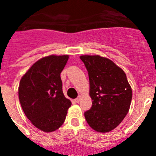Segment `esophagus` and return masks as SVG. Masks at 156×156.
<instances>
[{
	"instance_id": "obj_1",
	"label": "esophagus",
	"mask_w": 156,
	"mask_h": 156,
	"mask_svg": "<svg viewBox=\"0 0 156 156\" xmlns=\"http://www.w3.org/2000/svg\"><path fill=\"white\" fill-rule=\"evenodd\" d=\"M80 100H81V96H79V97L76 98L75 99V101L76 103H79L80 101Z\"/></svg>"
}]
</instances>
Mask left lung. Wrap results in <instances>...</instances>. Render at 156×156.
Listing matches in <instances>:
<instances>
[{
    "instance_id": "left-lung-1",
    "label": "left lung",
    "mask_w": 156,
    "mask_h": 156,
    "mask_svg": "<svg viewBox=\"0 0 156 156\" xmlns=\"http://www.w3.org/2000/svg\"><path fill=\"white\" fill-rule=\"evenodd\" d=\"M88 72L92 106L84 112L89 126L98 132L115 129L129 111L132 90L123 70L110 59L82 55Z\"/></svg>"
}]
</instances>
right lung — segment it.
<instances>
[{
  "mask_svg": "<svg viewBox=\"0 0 156 156\" xmlns=\"http://www.w3.org/2000/svg\"><path fill=\"white\" fill-rule=\"evenodd\" d=\"M68 55H50L34 63L22 77L19 98L25 115L44 132L58 129L72 103L64 96L61 74Z\"/></svg>",
  "mask_w": 156,
  "mask_h": 156,
  "instance_id": "obj_1",
  "label": "right lung"
}]
</instances>
